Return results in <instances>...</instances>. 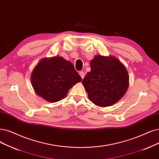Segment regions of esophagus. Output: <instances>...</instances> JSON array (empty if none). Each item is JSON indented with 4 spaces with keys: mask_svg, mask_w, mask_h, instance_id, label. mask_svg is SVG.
I'll return each mask as SVG.
<instances>
[{
    "mask_svg": "<svg viewBox=\"0 0 159 159\" xmlns=\"http://www.w3.org/2000/svg\"><path fill=\"white\" fill-rule=\"evenodd\" d=\"M79 75H80V76H81V78L83 79L84 77V73L83 71H80V72L79 73Z\"/></svg>",
    "mask_w": 159,
    "mask_h": 159,
    "instance_id": "34e87169",
    "label": "esophagus"
}]
</instances>
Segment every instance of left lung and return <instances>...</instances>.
Returning a JSON list of instances; mask_svg holds the SVG:
<instances>
[{
	"instance_id": "1",
	"label": "left lung",
	"mask_w": 159,
	"mask_h": 159,
	"mask_svg": "<svg viewBox=\"0 0 159 159\" xmlns=\"http://www.w3.org/2000/svg\"><path fill=\"white\" fill-rule=\"evenodd\" d=\"M90 67L83 84L91 102L98 106L107 107L125 94L129 84L128 74L119 60L97 56L90 61Z\"/></svg>"
}]
</instances>
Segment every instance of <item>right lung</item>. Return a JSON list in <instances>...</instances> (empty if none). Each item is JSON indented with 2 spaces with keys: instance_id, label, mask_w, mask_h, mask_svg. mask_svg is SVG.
<instances>
[{
  "instance_id": "right-lung-1",
  "label": "right lung",
  "mask_w": 159,
  "mask_h": 159,
  "mask_svg": "<svg viewBox=\"0 0 159 159\" xmlns=\"http://www.w3.org/2000/svg\"><path fill=\"white\" fill-rule=\"evenodd\" d=\"M81 80L72 63L61 57L43 59L31 74L35 92L50 102L61 100L70 88Z\"/></svg>"
}]
</instances>
